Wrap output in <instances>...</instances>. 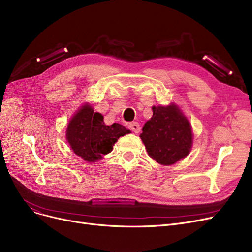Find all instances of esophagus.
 I'll return each mask as SVG.
<instances>
[{"mask_svg": "<svg viewBox=\"0 0 252 252\" xmlns=\"http://www.w3.org/2000/svg\"><path fill=\"white\" fill-rule=\"evenodd\" d=\"M129 128L134 131V133H139L141 127H140V125L138 123H130L129 124Z\"/></svg>", "mask_w": 252, "mask_h": 252, "instance_id": "34e87169", "label": "esophagus"}]
</instances>
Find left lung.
<instances>
[{"label": "left lung", "mask_w": 252, "mask_h": 252, "mask_svg": "<svg viewBox=\"0 0 252 252\" xmlns=\"http://www.w3.org/2000/svg\"><path fill=\"white\" fill-rule=\"evenodd\" d=\"M152 111L140 137L152 159L171 165L190 153L193 142L190 123L175 104L153 106Z\"/></svg>", "instance_id": "1"}]
</instances>
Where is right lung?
<instances>
[{
	"mask_svg": "<svg viewBox=\"0 0 252 252\" xmlns=\"http://www.w3.org/2000/svg\"><path fill=\"white\" fill-rule=\"evenodd\" d=\"M103 119V115L94 112L87 103L77 110L67 126L66 139L73 152L86 161L101 159L103 155L112 151L119 137L129 133V129L116 123L106 126Z\"/></svg>",
	"mask_w": 252,
	"mask_h": 252,
	"instance_id": "add662e5",
	"label": "right lung"
}]
</instances>
